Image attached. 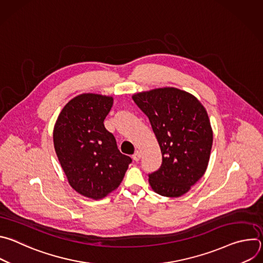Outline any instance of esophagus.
<instances>
[{"mask_svg": "<svg viewBox=\"0 0 263 263\" xmlns=\"http://www.w3.org/2000/svg\"><path fill=\"white\" fill-rule=\"evenodd\" d=\"M140 157H141V154H140L139 151H136V152L133 154V156H132L133 160H135V161H138V160L140 159Z\"/></svg>", "mask_w": 263, "mask_h": 263, "instance_id": "esophagus-1", "label": "esophagus"}]
</instances>
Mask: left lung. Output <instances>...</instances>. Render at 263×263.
Listing matches in <instances>:
<instances>
[{"instance_id":"obj_1","label":"left lung","mask_w":263,"mask_h":263,"mask_svg":"<svg viewBox=\"0 0 263 263\" xmlns=\"http://www.w3.org/2000/svg\"><path fill=\"white\" fill-rule=\"evenodd\" d=\"M132 99L148 118L162 154L160 168L148 175L149 185L163 197L183 196L203 177L210 158L213 132L205 107L176 87L137 92Z\"/></svg>"}]
</instances>
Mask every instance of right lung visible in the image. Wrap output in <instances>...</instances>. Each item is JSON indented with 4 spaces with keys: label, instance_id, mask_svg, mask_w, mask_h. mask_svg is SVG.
Listing matches in <instances>:
<instances>
[{
    "label": "right lung",
    "instance_id": "right-lung-1",
    "mask_svg": "<svg viewBox=\"0 0 263 263\" xmlns=\"http://www.w3.org/2000/svg\"><path fill=\"white\" fill-rule=\"evenodd\" d=\"M112 105L110 96L79 95L62 108L53 130L55 152L69 185L93 200L116 191L132 161L104 126Z\"/></svg>",
    "mask_w": 263,
    "mask_h": 263
}]
</instances>
